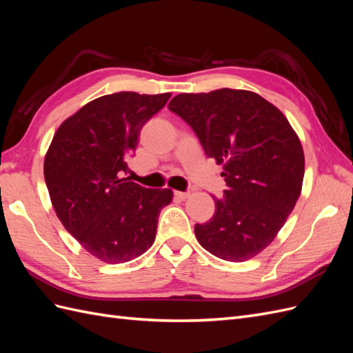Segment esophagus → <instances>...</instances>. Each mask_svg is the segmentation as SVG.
Here are the masks:
<instances>
[{
    "label": "esophagus",
    "mask_w": 353,
    "mask_h": 353,
    "mask_svg": "<svg viewBox=\"0 0 353 353\" xmlns=\"http://www.w3.org/2000/svg\"><path fill=\"white\" fill-rule=\"evenodd\" d=\"M175 197L176 199H179V200H185V199H188V196H190V193H187V191H175Z\"/></svg>",
    "instance_id": "34e87169"
}]
</instances>
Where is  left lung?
Instances as JSON below:
<instances>
[{
    "label": "left lung",
    "instance_id": "1",
    "mask_svg": "<svg viewBox=\"0 0 353 353\" xmlns=\"http://www.w3.org/2000/svg\"><path fill=\"white\" fill-rule=\"evenodd\" d=\"M168 108L193 128L227 183L222 199L212 196L210 221L196 223L199 243L223 261L253 258L272 243L301 196V140L285 116L252 91L178 94Z\"/></svg>",
    "mask_w": 353,
    "mask_h": 353
}]
</instances>
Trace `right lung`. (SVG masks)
I'll list each match as a JSON object with an SVG mask.
<instances>
[{"instance_id": "add662e5", "label": "right lung", "mask_w": 353, "mask_h": 353, "mask_svg": "<svg viewBox=\"0 0 353 353\" xmlns=\"http://www.w3.org/2000/svg\"><path fill=\"white\" fill-rule=\"evenodd\" d=\"M169 99V92L103 95L52 137L44 160L52 208L82 248L105 263L132 261L150 249L159 213L172 201V190L123 178L141 128Z\"/></svg>"}]
</instances>
